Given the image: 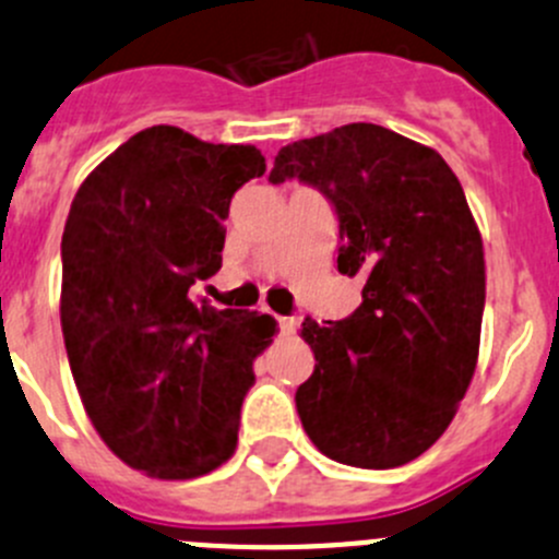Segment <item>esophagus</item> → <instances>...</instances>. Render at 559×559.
<instances>
[{
    "mask_svg": "<svg viewBox=\"0 0 559 559\" xmlns=\"http://www.w3.org/2000/svg\"><path fill=\"white\" fill-rule=\"evenodd\" d=\"M297 326H300V319H297V316H278L281 335H292V332H297Z\"/></svg>",
    "mask_w": 559,
    "mask_h": 559,
    "instance_id": "esophagus-1",
    "label": "esophagus"
}]
</instances>
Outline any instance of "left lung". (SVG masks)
<instances>
[{
  "label": "left lung",
  "mask_w": 559,
  "mask_h": 559,
  "mask_svg": "<svg viewBox=\"0 0 559 559\" xmlns=\"http://www.w3.org/2000/svg\"><path fill=\"white\" fill-rule=\"evenodd\" d=\"M297 178L337 213V270L365 281L341 321H302L313 348L297 414L321 454L384 471L432 447L465 397L484 316V246L438 151L379 123H346L278 151L270 183Z\"/></svg>",
  "instance_id": "obj_1"
}]
</instances>
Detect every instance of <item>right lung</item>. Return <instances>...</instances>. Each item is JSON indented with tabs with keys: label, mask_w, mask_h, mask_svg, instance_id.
<instances>
[{
	"label": "right lung",
	"mask_w": 559,
	"mask_h": 559,
	"mask_svg": "<svg viewBox=\"0 0 559 559\" xmlns=\"http://www.w3.org/2000/svg\"><path fill=\"white\" fill-rule=\"evenodd\" d=\"M264 175L253 145L151 127L78 189L61 235V332L83 408L112 454L156 478L227 462L253 359L275 319L191 300L222 267L235 191Z\"/></svg>",
	"instance_id": "right-lung-1"
}]
</instances>
